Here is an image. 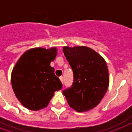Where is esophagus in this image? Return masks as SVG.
<instances>
[{
    "label": "esophagus",
    "mask_w": 132,
    "mask_h": 132,
    "mask_svg": "<svg viewBox=\"0 0 132 132\" xmlns=\"http://www.w3.org/2000/svg\"><path fill=\"white\" fill-rule=\"evenodd\" d=\"M59 78H60V80H61V83H63V80H64L63 76H60V77H59Z\"/></svg>",
    "instance_id": "1"
}]
</instances>
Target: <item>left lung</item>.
<instances>
[{"label": "left lung", "instance_id": "1", "mask_svg": "<svg viewBox=\"0 0 132 132\" xmlns=\"http://www.w3.org/2000/svg\"><path fill=\"white\" fill-rule=\"evenodd\" d=\"M63 54L73 75L71 86L63 95L70 107L85 112L97 106L108 90L109 73L104 59L90 48L64 46Z\"/></svg>", "mask_w": 132, "mask_h": 132}]
</instances>
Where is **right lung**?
<instances>
[{"mask_svg": "<svg viewBox=\"0 0 132 132\" xmlns=\"http://www.w3.org/2000/svg\"><path fill=\"white\" fill-rule=\"evenodd\" d=\"M56 49L35 48L24 53L12 72L11 83L16 97L30 110L46 108L62 83L50 66Z\"/></svg>", "mask_w": 132, "mask_h": 132, "instance_id": "1", "label": "right lung"}]
</instances>
